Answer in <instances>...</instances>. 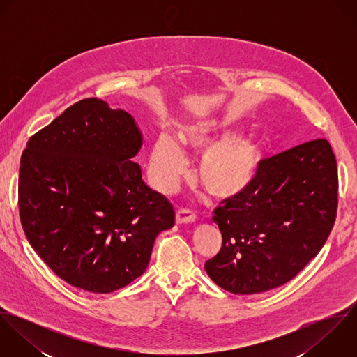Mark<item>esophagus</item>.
<instances>
[{
	"mask_svg": "<svg viewBox=\"0 0 357 357\" xmlns=\"http://www.w3.org/2000/svg\"><path fill=\"white\" fill-rule=\"evenodd\" d=\"M195 220H197V215L187 208H178L176 213L177 224H188V222H194Z\"/></svg>",
	"mask_w": 357,
	"mask_h": 357,
	"instance_id": "obj_1",
	"label": "esophagus"
}]
</instances>
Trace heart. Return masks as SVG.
<instances>
[{"mask_svg":"<svg viewBox=\"0 0 357 357\" xmlns=\"http://www.w3.org/2000/svg\"><path fill=\"white\" fill-rule=\"evenodd\" d=\"M232 133L218 119H199L178 130L180 143L187 151L205 153L198 165V180L220 201H234L246 194L259 177L266 158L265 143L259 137ZM185 170L187 158L180 146L170 136L159 135L150 162L153 187L163 194L172 192Z\"/></svg>","mask_w":357,"mask_h":357,"instance_id":"obj_1","label":"heart"}]
</instances>
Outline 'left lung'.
Returning a JSON list of instances; mask_svg holds the SVG:
<instances>
[{
    "mask_svg": "<svg viewBox=\"0 0 357 357\" xmlns=\"http://www.w3.org/2000/svg\"><path fill=\"white\" fill-rule=\"evenodd\" d=\"M337 197V160L327 140L265 159L252 188L214 210L222 246L206 261V273L234 294L264 293L287 283L326 243Z\"/></svg>",
    "mask_w": 357,
    "mask_h": 357,
    "instance_id": "obj_1",
    "label": "left lung"
}]
</instances>
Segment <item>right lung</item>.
<instances>
[{"label":"right lung","mask_w":357,"mask_h":357,"mask_svg":"<svg viewBox=\"0 0 357 357\" xmlns=\"http://www.w3.org/2000/svg\"><path fill=\"white\" fill-rule=\"evenodd\" d=\"M135 118L85 99L34 135L22 153L19 208L34 252L64 282L112 293L142 276L156 236L174 225L170 202L132 160Z\"/></svg>","instance_id":"add662e5"}]
</instances>
